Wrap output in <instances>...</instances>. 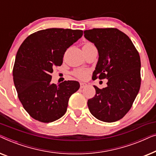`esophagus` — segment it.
I'll use <instances>...</instances> for the list:
<instances>
[{
	"mask_svg": "<svg viewBox=\"0 0 156 156\" xmlns=\"http://www.w3.org/2000/svg\"><path fill=\"white\" fill-rule=\"evenodd\" d=\"M87 84L86 83H82V82H81L80 83V88L81 89H82V88H84V87H87Z\"/></svg>",
	"mask_w": 156,
	"mask_h": 156,
	"instance_id": "34e87169",
	"label": "esophagus"
}]
</instances>
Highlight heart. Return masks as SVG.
<instances>
[{
  "mask_svg": "<svg viewBox=\"0 0 156 156\" xmlns=\"http://www.w3.org/2000/svg\"><path fill=\"white\" fill-rule=\"evenodd\" d=\"M91 45H93V44L91 43V42H86V43L84 44V46H83V47L91 46ZM87 73H88V72H87V70L81 69H76L73 72L74 75L76 77L80 78V79H84L87 76Z\"/></svg>",
  "mask_w": 156,
  "mask_h": 156,
  "instance_id": "1",
  "label": "heart"
}]
</instances>
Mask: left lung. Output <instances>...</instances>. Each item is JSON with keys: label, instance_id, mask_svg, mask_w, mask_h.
<instances>
[{"label": "left lung", "instance_id": "obj_1", "mask_svg": "<svg viewBox=\"0 0 156 156\" xmlns=\"http://www.w3.org/2000/svg\"><path fill=\"white\" fill-rule=\"evenodd\" d=\"M84 34L99 52L92 78L108 79L105 88L94 86L96 94L87 101L89 112L104 122L120 120L131 109L139 91V53L131 39L117 28H93Z\"/></svg>", "mask_w": 156, "mask_h": 156}]
</instances>
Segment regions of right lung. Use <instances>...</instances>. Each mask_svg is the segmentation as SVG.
<instances>
[{"label":"right lung","mask_w":156,"mask_h":156,"mask_svg":"<svg viewBox=\"0 0 156 156\" xmlns=\"http://www.w3.org/2000/svg\"><path fill=\"white\" fill-rule=\"evenodd\" d=\"M83 35L81 30L49 28L35 32L18 49L12 69L18 97L30 116L42 123L61 118L69 97L80 89L76 81L52 84L53 68L59 67L67 48Z\"/></svg>","instance_id":"add662e5"}]
</instances>
